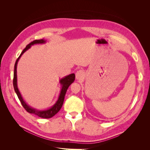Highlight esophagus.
Wrapping results in <instances>:
<instances>
[{
    "label": "esophagus",
    "instance_id": "esophagus-1",
    "mask_svg": "<svg viewBox=\"0 0 150 150\" xmlns=\"http://www.w3.org/2000/svg\"><path fill=\"white\" fill-rule=\"evenodd\" d=\"M84 77V71L82 70H79L76 73V78L78 80H80Z\"/></svg>",
    "mask_w": 150,
    "mask_h": 150
}]
</instances>
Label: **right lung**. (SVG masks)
<instances>
[{"label":"right lung","instance_id":"right-lung-1","mask_svg":"<svg viewBox=\"0 0 150 150\" xmlns=\"http://www.w3.org/2000/svg\"><path fill=\"white\" fill-rule=\"evenodd\" d=\"M46 42L47 40H44V39H40V40H35L33 42L29 44L28 46L25 47V48L23 50V51H22L21 55L19 56V57H18L15 63L14 72H13V88H14L15 92L17 94L18 98H19V99L20 100L22 106L24 108L25 110L28 112L31 113V114L37 115L40 117H42V118H50V117H52L56 114H57L61 108H62L63 103H64V96L66 95L67 90L68 88L69 87V86L73 83L75 80V74L74 73L66 76L65 77H64V78H61L59 80V83L61 86V91H60L59 95L57 100L55 103H54V105H52L51 108L46 109V110H37V109L29 106V104L25 101L23 97L22 96V95L17 86V66L18 61H19V60L20 59V58L22 56V54L28 51V50H29L32 46H34V44H43L46 43Z\"/></svg>","mask_w":150,"mask_h":150}]
</instances>
